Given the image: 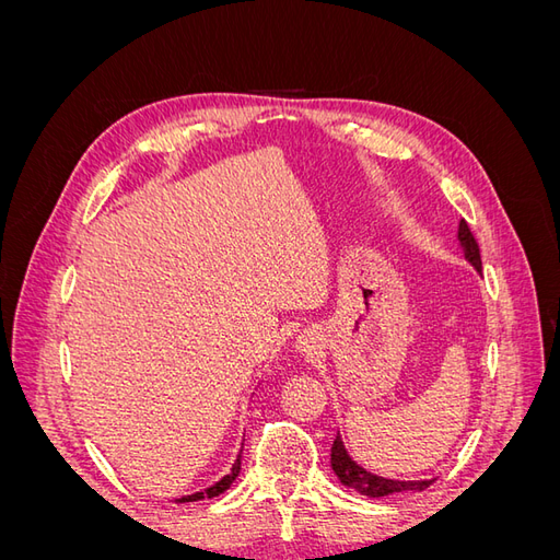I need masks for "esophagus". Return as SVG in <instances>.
I'll list each match as a JSON object with an SVG mask.
<instances>
[{
	"mask_svg": "<svg viewBox=\"0 0 560 560\" xmlns=\"http://www.w3.org/2000/svg\"><path fill=\"white\" fill-rule=\"evenodd\" d=\"M296 350H299L301 354H313V352H317L315 338H313L311 334H301V336L296 338Z\"/></svg>",
	"mask_w": 560,
	"mask_h": 560,
	"instance_id": "1",
	"label": "esophagus"
}]
</instances>
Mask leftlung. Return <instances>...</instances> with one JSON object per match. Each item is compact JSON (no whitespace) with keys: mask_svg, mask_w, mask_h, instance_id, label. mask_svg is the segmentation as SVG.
<instances>
[{"mask_svg":"<svg viewBox=\"0 0 560 560\" xmlns=\"http://www.w3.org/2000/svg\"><path fill=\"white\" fill-rule=\"evenodd\" d=\"M457 247H460L465 261L481 273V257H479V247L474 235L469 233V226L465 222L457 224ZM331 469L343 486L358 490L360 495L366 498H387V495H399V493H416V490L428 488L434 479H420V481H399V479H387L378 477L374 471H366L348 455L341 432H336V439L331 444Z\"/></svg>","mask_w":560,"mask_h":560,"instance_id":"left-lung-1","label":"left lung"}]
</instances>
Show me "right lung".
<instances>
[{
    "label": "right lung",
    "mask_w": 560,
    "mask_h": 560,
    "mask_svg": "<svg viewBox=\"0 0 560 560\" xmlns=\"http://www.w3.org/2000/svg\"><path fill=\"white\" fill-rule=\"evenodd\" d=\"M241 453H243V451H241ZM241 453H238V457H235V463H233L231 471H229V474H224L222 479L214 481V483H212V486H208L206 490H198V493L182 495V498H177L175 502H196V500H206V498H217V495H222L224 490L235 481V477H238V474H241Z\"/></svg>",
    "instance_id": "obj_1"
}]
</instances>
